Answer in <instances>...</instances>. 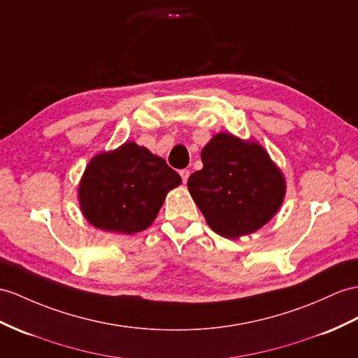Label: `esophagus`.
Instances as JSON below:
<instances>
[{
    "label": "esophagus",
    "instance_id": "1",
    "mask_svg": "<svg viewBox=\"0 0 358 358\" xmlns=\"http://www.w3.org/2000/svg\"><path fill=\"white\" fill-rule=\"evenodd\" d=\"M179 174H180V178H182V182H184V184H187V180L189 178V171L188 170H180Z\"/></svg>",
    "mask_w": 358,
    "mask_h": 358
}]
</instances>
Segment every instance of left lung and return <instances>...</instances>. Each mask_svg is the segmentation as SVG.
Wrapping results in <instances>:
<instances>
[{
	"instance_id": "8db88e82",
	"label": "left lung",
	"mask_w": 358,
	"mask_h": 358,
	"mask_svg": "<svg viewBox=\"0 0 358 358\" xmlns=\"http://www.w3.org/2000/svg\"><path fill=\"white\" fill-rule=\"evenodd\" d=\"M202 162L187 185L206 223L222 237L255 232L280 209L285 180L259 144L219 134L203 147Z\"/></svg>"
}]
</instances>
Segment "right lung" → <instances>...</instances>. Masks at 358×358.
<instances>
[{
	"label": "right lung",
	"instance_id": "1",
	"mask_svg": "<svg viewBox=\"0 0 358 358\" xmlns=\"http://www.w3.org/2000/svg\"><path fill=\"white\" fill-rule=\"evenodd\" d=\"M180 180L159 156L126 143L90 162L78 187V200L86 220L95 228L135 234L153 223L165 196Z\"/></svg>",
	"mask_w": 358,
	"mask_h": 358
}]
</instances>
